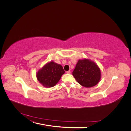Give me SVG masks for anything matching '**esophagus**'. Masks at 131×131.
<instances>
[{
	"label": "esophagus",
	"instance_id": "1",
	"mask_svg": "<svg viewBox=\"0 0 131 131\" xmlns=\"http://www.w3.org/2000/svg\"><path fill=\"white\" fill-rule=\"evenodd\" d=\"M66 73H67V74H70L71 73V71H68Z\"/></svg>",
	"mask_w": 131,
	"mask_h": 131
}]
</instances>
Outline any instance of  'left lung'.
<instances>
[{
	"label": "left lung",
	"mask_w": 131,
	"mask_h": 131,
	"mask_svg": "<svg viewBox=\"0 0 131 131\" xmlns=\"http://www.w3.org/2000/svg\"><path fill=\"white\" fill-rule=\"evenodd\" d=\"M72 74L80 84L86 88L97 85L101 79L100 68L94 61L86 58L78 60Z\"/></svg>",
	"instance_id": "obj_1"
}]
</instances>
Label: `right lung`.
<instances>
[{
	"label": "right lung",
	"instance_id": "add662e5",
	"mask_svg": "<svg viewBox=\"0 0 131 131\" xmlns=\"http://www.w3.org/2000/svg\"><path fill=\"white\" fill-rule=\"evenodd\" d=\"M65 72L61 65L51 61L47 63L38 71L37 78L43 86L51 88L58 83Z\"/></svg>",
	"mask_w": 131,
	"mask_h": 131
}]
</instances>
